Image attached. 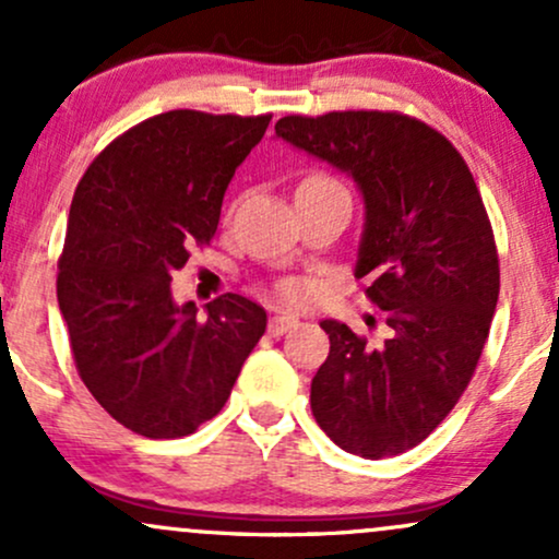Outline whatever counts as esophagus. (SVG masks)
Listing matches in <instances>:
<instances>
[{"label": "esophagus", "instance_id": "esophagus-1", "mask_svg": "<svg viewBox=\"0 0 559 559\" xmlns=\"http://www.w3.org/2000/svg\"><path fill=\"white\" fill-rule=\"evenodd\" d=\"M297 323L299 320L294 316H275L271 318V323H267V333H271V336H284V333L288 329H294Z\"/></svg>", "mask_w": 559, "mask_h": 559}]
</instances>
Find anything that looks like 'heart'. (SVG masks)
Segmentation results:
<instances>
[{
    "instance_id": "b5f03b06",
    "label": "heart",
    "mask_w": 559,
    "mask_h": 559,
    "mask_svg": "<svg viewBox=\"0 0 559 559\" xmlns=\"http://www.w3.org/2000/svg\"><path fill=\"white\" fill-rule=\"evenodd\" d=\"M307 181H329V178L323 176H310ZM281 297L288 299V301H305L310 297V286L305 284V281H284V284L278 286Z\"/></svg>"
}]
</instances>
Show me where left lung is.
Here are the masks:
<instances>
[{
    "instance_id": "1",
    "label": "left lung",
    "mask_w": 559,
    "mask_h": 559,
    "mask_svg": "<svg viewBox=\"0 0 559 559\" xmlns=\"http://www.w3.org/2000/svg\"><path fill=\"white\" fill-rule=\"evenodd\" d=\"M275 136L355 178L365 228L355 278L386 312L389 338L323 320L331 352L310 404L333 444L365 460L418 447L471 383L499 299L484 199L447 136L402 112L286 115Z\"/></svg>"
}]
</instances>
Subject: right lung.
Returning a JSON list of instances; mask_svg holds the SVG:
<instances>
[{"instance_id":"1","label":"right lung","mask_w":559,"mask_h":559,"mask_svg":"<svg viewBox=\"0 0 559 559\" xmlns=\"http://www.w3.org/2000/svg\"><path fill=\"white\" fill-rule=\"evenodd\" d=\"M271 115L170 110L133 126L83 173L57 273L75 368L120 426L181 439L215 418L265 333L258 301L223 294L197 316L170 281L221 221L223 194Z\"/></svg>"}]
</instances>
